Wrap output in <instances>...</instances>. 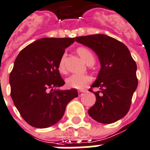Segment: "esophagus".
Masks as SVG:
<instances>
[{
	"label": "esophagus",
	"instance_id": "1",
	"mask_svg": "<svg viewBox=\"0 0 150 150\" xmlns=\"http://www.w3.org/2000/svg\"><path fill=\"white\" fill-rule=\"evenodd\" d=\"M85 92H86L85 90H79V96H82V95H83V93H85Z\"/></svg>",
	"mask_w": 150,
	"mask_h": 150
}]
</instances>
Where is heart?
<instances>
[{
    "instance_id": "obj_1",
    "label": "heart",
    "mask_w": 150,
    "mask_h": 150,
    "mask_svg": "<svg viewBox=\"0 0 150 150\" xmlns=\"http://www.w3.org/2000/svg\"><path fill=\"white\" fill-rule=\"evenodd\" d=\"M77 53L88 65H93L95 63V56L89 48L83 47H79L77 49ZM57 68L61 73H65V55H63L61 57L58 62ZM90 82L91 78L88 75L85 74H74L66 79V84L68 87L77 89H84L87 85L90 83Z\"/></svg>"
}]
</instances>
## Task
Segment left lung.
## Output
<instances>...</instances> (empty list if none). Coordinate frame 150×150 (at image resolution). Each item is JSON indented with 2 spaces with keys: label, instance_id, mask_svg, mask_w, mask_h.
<instances>
[{
  "label": "left lung",
  "instance_id": "1",
  "mask_svg": "<svg viewBox=\"0 0 150 150\" xmlns=\"http://www.w3.org/2000/svg\"><path fill=\"white\" fill-rule=\"evenodd\" d=\"M75 41L91 48L100 61L97 79L89 91L96 103L88 110L89 116L103 124H111L125 117L138 86L137 66L123 43L103 34L78 36ZM93 88L98 90L93 92Z\"/></svg>",
  "mask_w": 150,
  "mask_h": 150
}]
</instances>
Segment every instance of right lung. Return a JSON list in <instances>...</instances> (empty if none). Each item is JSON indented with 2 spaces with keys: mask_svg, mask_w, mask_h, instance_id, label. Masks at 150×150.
<instances>
[{
  "mask_svg": "<svg viewBox=\"0 0 150 150\" xmlns=\"http://www.w3.org/2000/svg\"><path fill=\"white\" fill-rule=\"evenodd\" d=\"M75 38H42L20 51L10 74L11 96L29 125L45 128L63 117L66 106L79 96L76 89H55L64 85L57 65Z\"/></svg>",
  "mask_w": 150,
  "mask_h": 150,
  "instance_id": "1",
  "label": "right lung"
}]
</instances>
